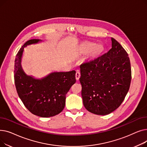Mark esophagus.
<instances>
[{
    "mask_svg": "<svg viewBox=\"0 0 147 147\" xmlns=\"http://www.w3.org/2000/svg\"><path fill=\"white\" fill-rule=\"evenodd\" d=\"M80 72L79 71H77V72L76 73V80H78L79 79V78H80Z\"/></svg>",
    "mask_w": 147,
    "mask_h": 147,
    "instance_id": "esophagus-1",
    "label": "esophagus"
}]
</instances>
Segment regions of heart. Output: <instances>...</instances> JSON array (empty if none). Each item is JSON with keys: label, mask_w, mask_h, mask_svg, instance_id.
<instances>
[{"label": "heart", "mask_w": 147, "mask_h": 147, "mask_svg": "<svg viewBox=\"0 0 147 147\" xmlns=\"http://www.w3.org/2000/svg\"><path fill=\"white\" fill-rule=\"evenodd\" d=\"M82 51L84 53L90 52V59H94L102 52L104 47L101 45H96V44L94 43H88L83 46Z\"/></svg>", "instance_id": "1"}]
</instances>
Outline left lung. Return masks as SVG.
I'll return each mask as SVG.
<instances>
[{"label":"left lung","mask_w":147,"mask_h":147,"mask_svg":"<svg viewBox=\"0 0 147 147\" xmlns=\"http://www.w3.org/2000/svg\"><path fill=\"white\" fill-rule=\"evenodd\" d=\"M111 42L112 48L107 53L80 66L83 105L97 115H107L116 110L130 88L128 54L114 38Z\"/></svg>","instance_id":"obj_1"}]
</instances>
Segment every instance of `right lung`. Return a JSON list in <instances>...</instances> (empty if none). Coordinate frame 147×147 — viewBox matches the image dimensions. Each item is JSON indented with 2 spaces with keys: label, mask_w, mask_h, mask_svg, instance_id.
Instances as JSON below:
<instances>
[{
  "label": "right lung",
  "mask_w": 147,
  "mask_h": 147,
  "mask_svg": "<svg viewBox=\"0 0 147 147\" xmlns=\"http://www.w3.org/2000/svg\"><path fill=\"white\" fill-rule=\"evenodd\" d=\"M42 41L28 40L20 49L15 59L14 80L18 96L27 109L37 116L50 117L64 109L66 94L76 83V71L52 72L42 79L26 74L21 67L24 48Z\"/></svg>",
  "instance_id": "obj_1"
}]
</instances>
